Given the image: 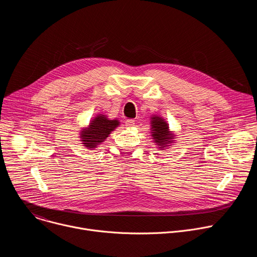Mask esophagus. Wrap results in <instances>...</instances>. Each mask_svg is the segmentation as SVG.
<instances>
[{"label":"esophagus","instance_id":"esophagus-1","mask_svg":"<svg viewBox=\"0 0 257 257\" xmlns=\"http://www.w3.org/2000/svg\"><path fill=\"white\" fill-rule=\"evenodd\" d=\"M125 125H126V127H128V128H132L133 126H135V122H134V120H127V121L125 122Z\"/></svg>","mask_w":257,"mask_h":257}]
</instances>
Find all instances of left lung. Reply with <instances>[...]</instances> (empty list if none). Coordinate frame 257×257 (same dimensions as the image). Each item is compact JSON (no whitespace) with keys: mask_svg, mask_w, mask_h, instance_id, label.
Returning a JSON list of instances; mask_svg holds the SVG:
<instances>
[{"mask_svg":"<svg viewBox=\"0 0 257 257\" xmlns=\"http://www.w3.org/2000/svg\"><path fill=\"white\" fill-rule=\"evenodd\" d=\"M151 131L154 142L161 151L170 148L176 139V135L170 131L167 121L158 115H153L151 118Z\"/></svg>","mask_w":257,"mask_h":257,"instance_id":"obj_1","label":"left lung"}]
</instances>
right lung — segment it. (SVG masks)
Wrapping results in <instances>:
<instances>
[{
  "instance_id": "add662e5",
  "label": "right lung",
  "mask_w": 257,
  "mask_h": 257,
  "mask_svg": "<svg viewBox=\"0 0 257 257\" xmlns=\"http://www.w3.org/2000/svg\"><path fill=\"white\" fill-rule=\"evenodd\" d=\"M120 125L119 120L108 119L105 115L98 114L90 120L87 127L80 130V141L88 150H94L102 143L108 135Z\"/></svg>"
}]
</instances>
